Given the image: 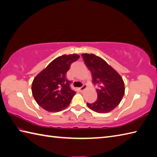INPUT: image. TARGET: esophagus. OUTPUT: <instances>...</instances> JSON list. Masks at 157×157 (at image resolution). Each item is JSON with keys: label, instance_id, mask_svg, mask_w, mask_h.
Here are the masks:
<instances>
[{"label": "esophagus", "instance_id": "1", "mask_svg": "<svg viewBox=\"0 0 157 157\" xmlns=\"http://www.w3.org/2000/svg\"><path fill=\"white\" fill-rule=\"evenodd\" d=\"M86 88H87V86H86V84H83L82 86H81L80 88H79V90H80L81 92L84 91V90H86Z\"/></svg>", "mask_w": 157, "mask_h": 157}]
</instances>
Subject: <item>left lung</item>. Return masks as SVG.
<instances>
[{
    "label": "left lung",
    "mask_w": 157,
    "mask_h": 157,
    "mask_svg": "<svg viewBox=\"0 0 157 157\" xmlns=\"http://www.w3.org/2000/svg\"><path fill=\"white\" fill-rule=\"evenodd\" d=\"M86 67L92 73L93 84L96 89L97 100L88 103V107L96 113L111 111L121 101L125 93L124 82L121 77L105 60L93 54H82Z\"/></svg>",
    "instance_id": "8db88e82"
}]
</instances>
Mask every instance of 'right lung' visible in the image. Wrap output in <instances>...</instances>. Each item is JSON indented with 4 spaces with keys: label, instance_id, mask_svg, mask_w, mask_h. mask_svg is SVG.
<instances>
[{
    "label": "right lung",
    "instance_id": "add662e5",
    "mask_svg": "<svg viewBox=\"0 0 157 157\" xmlns=\"http://www.w3.org/2000/svg\"><path fill=\"white\" fill-rule=\"evenodd\" d=\"M79 58L75 54L62 55L49 63L34 78L32 91L40 106L48 112H59L67 107L75 92L66 78L71 65Z\"/></svg>",
    "mask_w": 157,
    "mask_h": 157
}]
</instances>
